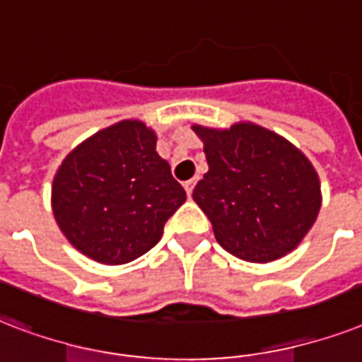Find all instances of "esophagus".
Instances as JSON below:
<instances>
[{
	"instance_id": "obj_1",
	"label": "esophagus",
	"mask_w": 362,
	"mask_h": 362,
	"mask_svg": "<svg viewBox=\"0 0 362 362\" xmlns=\"http://www.w3.org/2000/svg\"><path fill=\"white\" fill-rule=\"evenodd\" d=\"M194 185H196V181L194 179H190V181H185V190H187V194H192V189H194Z\"/></svg>"
}]
</instances>
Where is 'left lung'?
<instances>
[{
  "instance_id": "obj_1",
  "label": "left lung",
  "mask_w": 362,
  "mask_h": 362,
  "mask_svg": "<svg viewBox=\"0 0 362 362\" xmlns=\"http://www.w3.org/2000/svg\"><path fill=\"white\" fill-rule=\"evenodd\" d=\"M204 141L207 173L192 198L221 247L249 262L291 253L321 209V185L302 151L253 122L228 130L192 126Z\"/></svg>"
}]
</instances>
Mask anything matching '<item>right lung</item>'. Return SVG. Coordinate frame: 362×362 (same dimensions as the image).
I'll return each mask as SVG.
<instances>
[{"label": "right lung", "instance_id": "add662e5", "mask_svg": "<svg viewBox=\"0 0 362 362\" xmlns=\"http://www.w3.org/2000/svg\"><path fill=\"white\" fill-rule=\"evenodd\" d=\"M187 192L139 120L100 130L64 158L52 181V213L69 243L103 264L153 249Z\"/></svg>", "mask_w": 362, "mask_h": 362}]
</instances>
